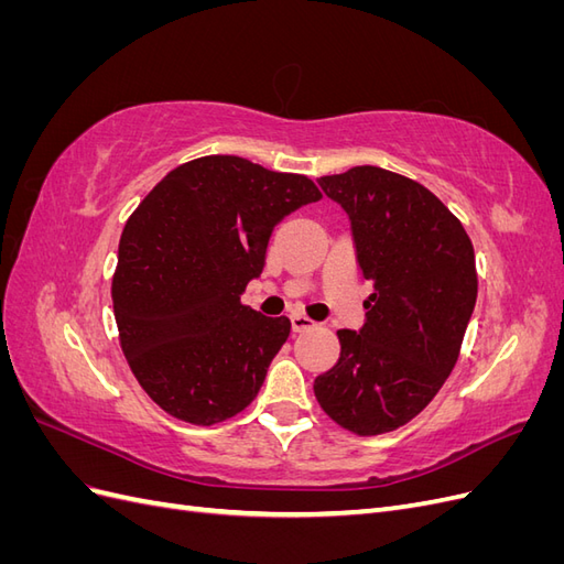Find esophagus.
Instances as JSON below:
<instances>
[{"label":"esophagus","instance_id":"34e87169","mask_svg":"<svg viewBox=\"0 0 564 564\" xmlns=\"http://www.w3.org/2000/svg\"><path fill=\"white\" fill-rule=\"evenodd\" d=\"M311 327H315V322L308 315L292 313V329L294 332H305V329H311Z\"/></svg>","mask_w":564,"mask_h":564}]
</instances>
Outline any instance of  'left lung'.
Here are the masks:
<instances>
[{
	"label": "left lung",
	"instance_id": "8db88e82",
	"mask_svg": "<svg viewBox=\"0 0 564 564\" xmlns=\"http://www.w3.org/2000/svg\"><path fill=\"white\" fill-rule=\"evenodd\" d=\"M317 183L348 214L373 294L362 329L338 332V362L315 379V398L346 431L381 435L423 412L452 373L477 299L475 251L412 178L365 164Z\"/></svg>",
	"mask_w": 564,
	"mask_h": 564
}]
</instances>
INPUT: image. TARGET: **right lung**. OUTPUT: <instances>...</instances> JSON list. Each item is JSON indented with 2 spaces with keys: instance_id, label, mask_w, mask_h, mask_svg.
Instances as JSON below:
<instances>
[{
  "instance_id": "1",
  "label": "right lung",
  "mask_w": 564,
  "mask_h": 564,
  "mask_svg": "<svg viewBox=\"0 0 564 564\" xmlns=\"http://www.w3.org/2000/svg\"><path fill=\"white\" fill-rule=\"evenodd\" d=\"M319 197L308 176L209 155L169 172L131 214L112 308L133 377L166 414L212 425L259 395L292 322L240 296L272 228Z\"/></svg>"
}]
</instances>
